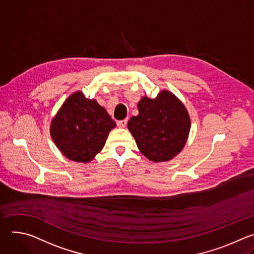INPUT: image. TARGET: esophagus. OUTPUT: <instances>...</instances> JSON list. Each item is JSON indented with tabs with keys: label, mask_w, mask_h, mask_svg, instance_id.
Here are the masks:
<instances>
[{
	"label": "esophagus",
	"mask_w": 254,
	"mask_h": 254,
	"mask_svg": "<svg viewBox=\"0 0 254 254\" xmlns=\"http://www.w3.org/2000/svg\"><path fill=\"white\" fill-rule=\"evenodd\" d=\"M127 119H124V120H120V121H118L117 122V126L119 127V128H125L126 127V125H127Z\"/></svg>",
	"instance_id": "obj_1"
}]
</instances>
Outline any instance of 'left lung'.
Segmentation results:
<instances>
[{"label":"left lung","mask_w":254,"mask_h":254,"mask_svg":"<svg viewBox=\"0 0 254 254\" xmlns=\"http://www.w3.org/2000/svg\"><path fill=\"white\" fill-rule=\"evenodd\" d=\"M139 114L127 127L138 149L150 161L166 162L184 148L190 131V116L181 101L162 90L155 99L143 96L137 105Z\"/></svg>","instance_id":"8db88e82"}]
</instances>
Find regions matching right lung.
Returning <instances> with one entry per match:
<instances>
[{"instance_id":"1","label":"right lung","mask_w":254,"mask_h":254,"mask_svg":"<svg viewBox=\"0 0 254 254\" xmlns=\"http://www.w3.org/2000/svg\"><path fill=\"white\" fill-rule=\"evenodd\" d=\"M116 123L95 99L71 94L51 121L50 134L68 159L88 163L103 149Z\"/></svg>"}]
</instances>
